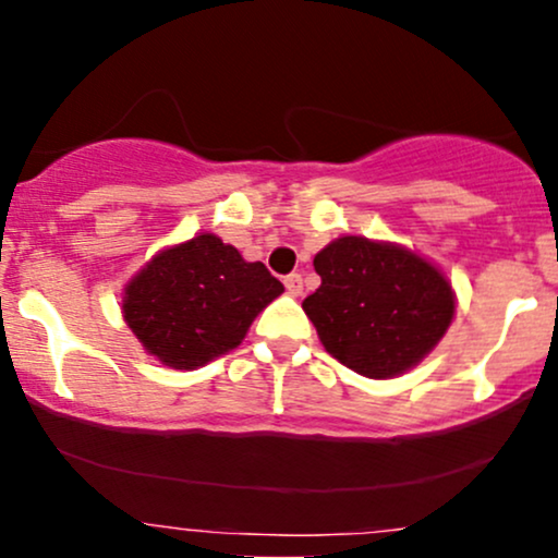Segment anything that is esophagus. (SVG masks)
Instances as JSON below:
<instances>
[{"instance_id": "34e87169", "label": "esophagus", "mask_w": 558, "mask_h": 558, "mask_svg": "<svg viewBox=\"0 0 558 558\" xmlns=\"http://www.w3.org/2000/svg\"><path fill=\"white\" fill-rule=\"evenodd\" d=\"M286 291L291 293V296H301V291H304V280H301V275L299 272H291V275H286Z\"/></svg>"}]
</instances>
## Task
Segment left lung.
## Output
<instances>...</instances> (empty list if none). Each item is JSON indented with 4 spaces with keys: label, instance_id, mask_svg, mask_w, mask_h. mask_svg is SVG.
<instances>
[{
    "label": "left lung",
    "instance_id": "1",
    "mask_svg": "<svg viewBox=\"0 0 558 558\" xmlns=\"http://www.w3.org/2000/svg\"><path fill=\"white\" fill-rule=\"evenodd\" d=\"M315 270L323 286L301 306L328 354L364 377L407 373L451 325V286L407 248L343 235Z\"/></svg>",
    "mask_w": 558,
    "mask_h": 558
}]
</instances>
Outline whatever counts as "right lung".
<instances>
[{
	"instance_id": "1",
	"label": "right lung",
	"mask_w": 558,
	"mask_h": 558,
	"mask_svg": "<svg viewBox=\"0 0 558 558\" xmlns=\"http://www.w3.org/2000/svg\"><path fill=\"white\" fill-rule=\"evenodd\" d=\"M283 293L262 262L213 233L165 248L125 288L123 315L149 354L196 369L235 349L254 317Z\"/></svg>"
}]
</instances>
